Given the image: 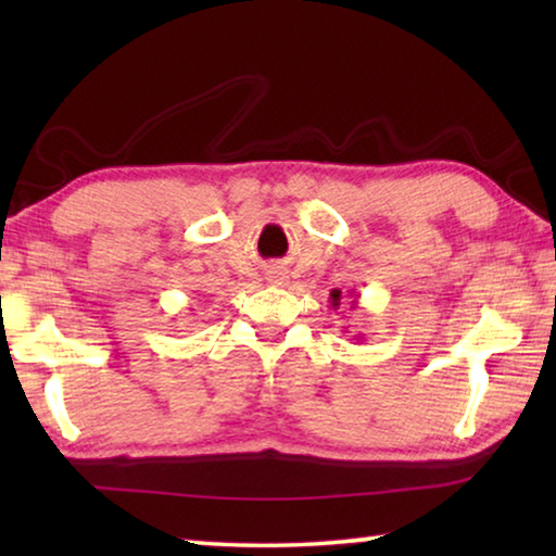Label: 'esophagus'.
Masks as SVG:
<instances>
[{"label": "esophagus", "instance_id": "esophagus-1", "mask_svg": "<svg viewBox=\"0 0 556 556\" xmlns=\"http://www.w3.org/2000/svg\"><path fill=\"white\" fill-rule=\"evenodd\" d=\"M269 281H275V285H281V281H285V275H269Z\"/></svg>", "mask_w": 556, "mask_h": 556}]
</instances>
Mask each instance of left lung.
Listing matches in <instances>:
<instances>
[{
  "label": "left lung",
  "instance_id": "obj_1",
  "mask_svg": "<svg viewBox=\"0 0 556 556\" xmlns=\"http://www.w3.org/2000/svg\"><path fill=\"white\" fill-rule=\"evenodd\" d=\"M348 296H353V299H355V301H351V306H355V304H357L355 291H348ZM331 306H333V308L341 306V289H333V291H331Z\"/></svg>",
  "mask_w": 556,
  "mask_h": 556
}]
</instances>
